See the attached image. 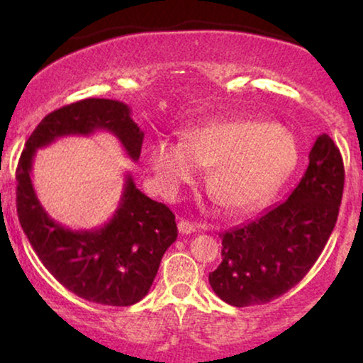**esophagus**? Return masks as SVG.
Here are the masks:
<instances>
[{
    "mask_svg": "<svg viewBox=\"0 0 363 363\" xmlns=\"http://www.w3.org/2000/svg\"><path fill=\"white\" fill-rule=\"evenodd\" d=\"M196 225L191 221H186V220H180L178 221V231L182 233V235H191V233L196 231Z\"/></svg>",
    "mask_w": 363,
    "mask_h": 363,
    "instance_id": "1",
    "label": "esophagus"
}]
</instances>
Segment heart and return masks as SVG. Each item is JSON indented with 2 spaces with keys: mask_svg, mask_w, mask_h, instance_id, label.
<instances>
[{
  "mask_svg": "<svg viewBox=\"0 0 363 363\" xmlns=\"http://www.w3.org/2000/svg\"><path fill=\"white\" fill-rule=\"evenodd\" d=\"M157 180L168 193L211 167L210 186L223 206L246 210L274 193L297 163L294 137L266 122H216L191 128L185 142L162 140L150 148Z\"/></svg>",
  "mask_w": 363,
  "mask_h": 363,
  "instance_id": "1",
  "label": "heart"
}]
</instances>
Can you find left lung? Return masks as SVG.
Returning a JSON list of instances; mask_svg holds the SVG:
<instances>
[{"label": "left lung", "mask_w": 363, "mask_h": 363, "mask_svg": "<svg viewBox=\"0 0 363 363\" xmlns=\"http://www.w3.org/2000/svg\"><path fill=\"white\" fill-rule=\"evenodd\" d=\"M344 177L339 148L322 133L286 201L220 235L223 261L208 277L215 294L235 307L266 304L302 281L334 231Z\"/></svg>", "instance_id": "left-lung-1"}]
</instances>
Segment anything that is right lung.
I'll return each instance as SVG.
<instances>
[{
	"label": "right lung",
	"instance_id": "right-lung-1",
	"mask_svg": "<svg viewBox=\"0 0 363 363\" xmlns=\"http://www.w3.org/2000/svg\"><path fill=\"white\" fill-rule=\"evenodd\" d=\"M111 132L130 160L140 157L143 132L127 104L84 99L48 113L28 138L16 168V208L24 235L44 267L74 294L104 306H132L147 296L165 251L177 240L175 215L138 190L130 173L116 213L96 230L72 231L48 215L33 186L38 148L66 135Z\"/></svg>",
	"mask_w": 363,
	"mask_h": 363
}]
</instances>
